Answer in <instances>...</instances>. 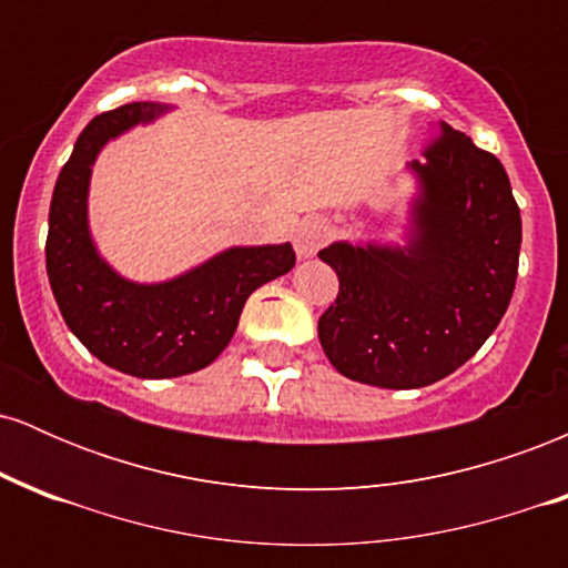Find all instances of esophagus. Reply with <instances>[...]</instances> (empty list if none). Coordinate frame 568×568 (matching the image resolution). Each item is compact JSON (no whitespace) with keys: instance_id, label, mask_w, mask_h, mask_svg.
Here are the masks:
<instances>
[{"instance_id":"esophagus-1","label":"esophagus","mask_w":568,"mask_h":568,"mask_svg":"<svg viewBox=\"0 0 568 568\" xmlns=\"http://www.w3.org/2000/svg\"><path fill=\"white\" fill-rule=\"evenodd\" d=\"M328 237H331V226H328V221H323V219H304L302 224H298V230H296V237H293V243H296V253L302 258H310V256H315L317 251H321V247L328 243Z\"/></svg>"}]
</instances>
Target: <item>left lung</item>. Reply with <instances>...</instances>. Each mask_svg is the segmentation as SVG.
<instances>
[{"mask_svg":"<svg viewBox=\"0 0 568 568\" xmlns=\"http://www.w3.org/2000/svg\"><path fill=\"white\" fill-rule=\"evenodd\" d=\"M408 247L334 243L323 258L338 277L317 336L338 374L387 389H416L454 374L494 334L518 277L520 207L510 179L446 122L435 125Z\"/></svg>","mask_w":568,"mask_h":568,"instance_id":"left-lung-1","label":"left lung"}]
</instances>
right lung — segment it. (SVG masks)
Here are the masks:
<instances>
[{"label": "right lung", "mask_w": 568, "mask_h": 568, "mask_svg": "<svg viewBox=\"0 0 568 568\" xmlns=\"http://www.w3.org/2000/svg\"><path fill=\"white\" fill-rule=\"evenodd\" d=\"M160 112L158 103H125L82 130L55 181L44 245L50 288L71 334L109 368L139 379L211 366L237 331L247 296L296 264L285 243L230 247L160 285L128 283L109 270L88 232L90 165L109 139Z\"/></svg>", "instance_id": "add662e5"}]
</instances>
